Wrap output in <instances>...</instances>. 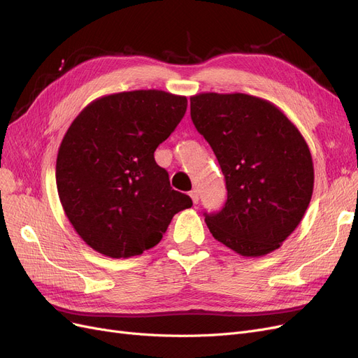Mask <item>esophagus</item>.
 <instances>
[{
	"instance_id": "1",
	"label": "esophagus",
	"mask_w": 358,
	"mask_h": 358,
	"mask_svg": "<svg viewBox=\"0 0 358 358\" xmlns=\"http://www.w3.org/2000/svg\"><path fill=\"white\" fill-rule=\"evenodd\" d=\"M189 194H190V197H192V200H193V203H197V201H199V193H197V190L193 189Z\"/></svg>"
}]
</instances>
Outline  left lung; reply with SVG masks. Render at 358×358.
<instances>
[{"mask_svg": "<svg viewBox=\"0 0 358 358\" xmlns=\"http://www.w3.org/2000/svg\"><path fill=\"white\" fill-rule=\"evenodd\" d=\"M190 114L227 184L225 206L205 213L210 234L244 257L276 250L313 194L304 137L276 105L245 93H199L190 98Z\"/></svg>", "mask_w": 358, "mask_h": 358, "instance_id": "1", "label": "left lung"}]
</instances>
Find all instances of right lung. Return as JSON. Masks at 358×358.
<instances>
[{
	"label": "right lung",
	"mask_w": 358,
	"mask_h": 358,
	"mask_svg": "<svg viewBox=\"0 0 358 358\" xmlns=\"http://www.w3.org/2000/svg\"><path fill=\"white\" fill-rule=\"evenodd\" d=\"M185 110V96L131 90L95 99L71 122L57 155V190L93 250L114 259L142 255L161 241L176 213L192 208L153 157Z\"/></svg>",
	"instance_id": "obj_1"
}]
</instances>
